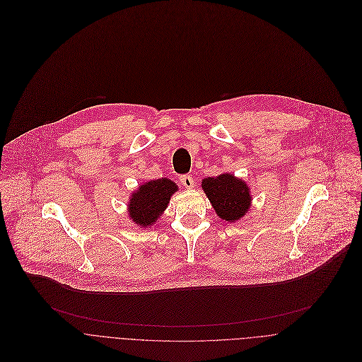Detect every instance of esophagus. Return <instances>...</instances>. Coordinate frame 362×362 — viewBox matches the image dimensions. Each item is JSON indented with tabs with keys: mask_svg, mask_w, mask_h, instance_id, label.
Returning <instances> with one entry per match:
<instances>
[{
	"mask_svg": "<svg viewBox=\"0 0 362 362\" xmlns=\"http://www.w3.org/2000/svg\"><path fill=\"white\" fill-rule=\"evenodd\" d=\"M180 181H181V184H182L187 189L194 188V178H192L191 175H182V177L180 178Z\"/></svg>",
	"mask_w": 362,
	"mask_h": 362,
	"instance_id": "1",
	"label": "esophagus"
}]
</instances>
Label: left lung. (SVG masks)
<instances>
[{
  "instance_id": "obj_1",
  "label": "left lung",
  "mask_w": 362,
  "mask_h": 362,
  "mask_svg": "<svg viewBox=\"0 0 362 362\" xmlns=\"http://www.w3.org/2000/svg\"><path fill=\"white\" fill-rule=\"evenodd\" d=\"M201 187L221 220L235 223L248 212L251 205L250 188L233 174L204 178Z\"/></svg>"
}]
</instances>
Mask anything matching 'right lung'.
<instances>
[{
    "label": "right lung",
    "instance_id": "right-lung-1",
    "mask_svg": "<svg viewBox=\"0 0 362 362\" xmlns=\"http://www.w3.org/2000/svg\"><path fill=\"white\" fill-rule=\"evenodd\" d=\"M175 191H178L177 184L168 178L144 182L129 197V220L141 228H150L165 211Z\"/></svg>",
    "mask_w": 362,
    "mask_h": 362
}]
</instances>
